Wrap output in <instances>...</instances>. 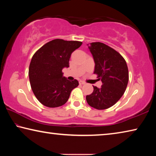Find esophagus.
<instances>
[{
    "mask_svg": "<svg viewBox=\"0 0 156 156\" xmlns=\"http://www.w3.org/2000/svg\"><path fill=\"white\" fill-rule=\"evenodd\" d=\"M79 83H80V84H85V82H84L83 80H80V82H79Z\"/></svg>",
    "mask_w": 156,
    "mask_h": 156,
    "instance_id": "1",
    "label": "esophagus"
}]
</instances>
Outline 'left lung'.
<instances>
[{
    "instance_id": "left-lung-1",
    "label": "left lung",
    "mask_w": 156,
    "mask_h": 156,
    "mask_svg": "<svg viewBox=\"0 0 156 156\" xmlns=\"http://www.w3.org/2000/svg\"><path fill=\"white\" fill-rule=\"evenodd\" d=\"M87 45L94 60V73L102 85L100 88L93 86V93L86 96L87 102L96 109H106L125 93L129 81L127 65L119 53L107 44L96 42Z\"/></svg>"
}]
</instances>
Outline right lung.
Here are the masks:
<instances>
[{"label":"right lung","mask_w":156,"mask_h":156,"mask_svg":"<svg viewBox=\"0 0 156 156\" xmlns=\"http://www.w3.org/2000/svg\"><path fill=\"white\" fill-rule=\"evenodd\" d=\"M83 44L80 41L55 39L41 47L31 58L29 78L34 95L41 104L48 107L65 105L77 80L69 81L63 76V68L69 67L72 52Z\"/></svg>","instance_id":"1"}]
</instances>
